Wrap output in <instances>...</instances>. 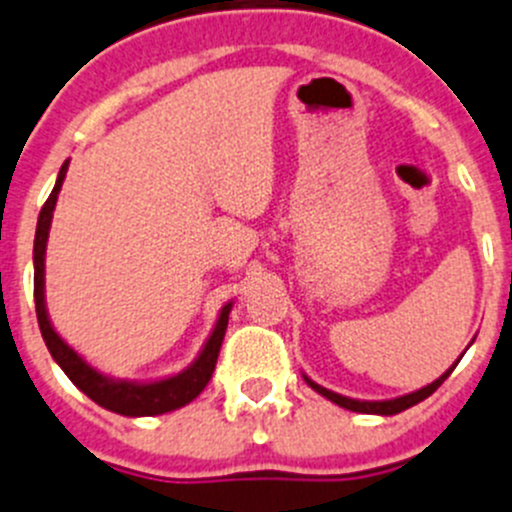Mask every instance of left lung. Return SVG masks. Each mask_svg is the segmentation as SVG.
Here are the masks:
<instances>
[{"mask_svg":"<svg viewBox=\"0 0 512 512\" xmlns=\"http://www.w3.org/2000/svg\"><path fill=\"white\" fill-rule=\"evenodd\" d=\"M457 362H460V359H457ZM457 362L452 364V367L447 369L445 374H440V377H437L435 382L427 384V387L417 389V392H410V394H402V397H394V399H352V397H344V394L332 392V389L321 387V384H316L314 379H309V377H306V374H304V379H306V384H309V387L314 389V392H319L321 397H326V399H332L334 405L344 407V410L362 412V415H384V417H387V415H397V412L410 410V407H415L417 402H422V399L430 397V394L435 392V389L440 387V384L445 382L447 377H450L452 369L457 367Z\"/></svg>","mask_w":512,"mask_h":512,"instance_id":"1","label":"left lung"}]
</instances>
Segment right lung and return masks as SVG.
Here are the masks:
<instances>
[{"label": "right lung", "mask_w": 512, "mask_h": 512, "mask_svg": "<svg viewBox=\"0 0 512 512\" xmlns=\"http://www.w3.org/2000/svg\"><path fill=\"white\" fill-rule=\"evenodd\" d=\"M67 168L70 160H65L57 175V183L52 188L50 198L42 206L40 218H37V233H34V309H37V321H40V332L45 339L47 349H50L52 359L62 367V372L70 377L80 392H85L92 402L110 412H118L125 417H153L173 412L178 407H186L188 402L198 397L206 389L208 379L213 377L216 369L218 352H221L223 337H226L228 314H231L233 301H228L218 314L216 326H213L211 337L203 344L201 354L188 364L183 372L173 374V377L155 379V382H130V379H113L107 374L97 372L92 364H87L52 326L50 314H47L45 304V253H47V238H50L52 213H55L57 196L65 183Z\"/></svg>", "instance_id": "1"}]
</instances>
